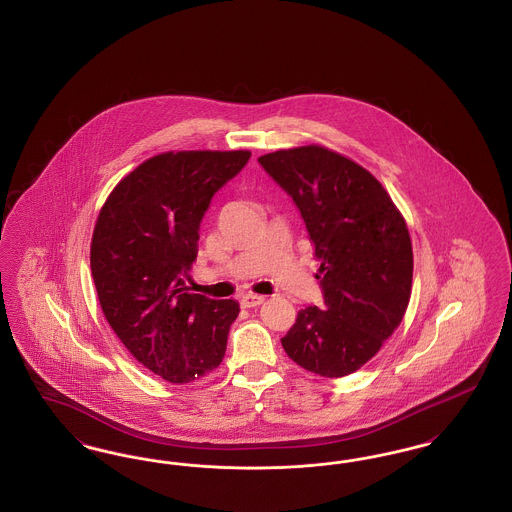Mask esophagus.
I'll return each instance as SVG.
<instances>
[{
  "label": "esophagus",
  "mask_w": 512,
  "mask_h": 512,
  "mask_svg": "<svg viewBox=\"0 0 512 512\" xmlns=\"http://www.w3.org/2000/svg\"><path fill=\"white\" fill-rule=\"evenodd\" d=\"M240 303H242V307H245V309H251V307L263 305V303H265V297H263V295H257V293H245V295H242Z\"/></svg>",
  "instance_id": "esophagus-1"
}]
</instances>
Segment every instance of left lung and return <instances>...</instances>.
Wrapping results in <instances>:
<instances>
[{"instance_id": "8db88e82", "label": "left lung", "mask_w": 512, "mask_h": 512, "mask_svg": "<svg viewBox=\"0 0 512 512\" xmlns=\"http://www.w3.org/2000/svg\"><path fill=\"white\" fill-rule=\"evenodd\" d=\"M259 165L292 197L320 259L324 307L301 309L282 347L309 372L347 376L407 311L413 245L405 219L370 172L326 147L274 151Z\"/></svg>"}]
</instances>
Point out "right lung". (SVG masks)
I'll list each match as a JSON object with an SVG mask.
<instances>
[{"instance_id": "obj_1", "label": "right lung", "mask_w": 512, "mask_h": 512, "mask_svg": "<svg viewBox=\"0 0 512 512\" xmlns=\"http://www.w3.org/2000/svg\"><path fill=\"white\" fill-rule=\"evenodd\" d=\"M249 151H178L147 159L101 207L90 265L103 315L138 363L171 384L222 363L234 299L188 293L199 226Z\"/></svg>"}]
</instances>
